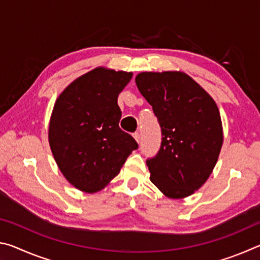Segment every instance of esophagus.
Listing matches in <instances>:
<instances>
[{
    "mask_svg": "<svg viewBox=\"0 0 260 260\" xmlns=\"http://www.w3.org/2000/svg\"><path fill=\"white\" fill-rule=\"evenodd\" d=\"M133 138L135 139V141H136V142H138V143L141 142V135H140L139 132H135V133L133 134Z\"/></svg>",
    "mask_w": 260,
    "mask_h": 260,
    "instance_id": "34e87169",
    "label": "esophagus"
}]
</instances>
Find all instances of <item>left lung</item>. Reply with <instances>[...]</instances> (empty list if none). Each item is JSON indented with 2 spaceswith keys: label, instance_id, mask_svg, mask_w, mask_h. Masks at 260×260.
<instances>
[{
  "label": "left lung",
  "instance_id": "8db88e82",
  "mask_svg": "<svg viewBox=\"0 0 260 260\" xmlns=\"http://www.w3.org/2000/svg\"><path fill=\"white\" fill-rule=\"evenodd\" d=\"M136 86L158 118L161 146L147 160L150 181L169 199H184L203 186L223 142L214 100L181 71L141 72Z\"/></svg>",
  "mask_w": 260,
  "mask_h": 260
}]
</instances>
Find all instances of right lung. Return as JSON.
I'll return each mask as SVG.
<instances>
[{
	"instance_id": "obj_1",
	"label": "right lung",
	"mask_w": 260,
	"mask_h": 260,
	"mask_svg": "<svg viewBox=\"0 0 260 260\" xmlns=\"http://www.w3.org/2000/svg\"><path fill=\"white\" fill-rule=\"evenodd\" d=\"M133 73L103 67L82 74L61 91L48 139L64 178L79 190L100 191L117 177L138 143L120 129L118 95Z\"/></svg>"
}]
</instances>
